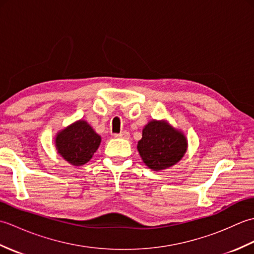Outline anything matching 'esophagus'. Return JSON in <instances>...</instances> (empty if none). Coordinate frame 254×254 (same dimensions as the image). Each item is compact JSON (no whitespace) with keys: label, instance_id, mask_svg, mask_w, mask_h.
I'll return each instance as SVG.
<instances>
[{"label":"esophagus","instance_id":"34e87169","mask_svg":"<svg viewBox=\"0 0 254 254\" xmlns=\"http://www.w3.org/2000/svg\"><path fill=\"white\" fill-rule=\"evenodd\" d=\"M115 137H121V138H126V139H127L128 137H130V133L127 132V131H123V132H121V133L115 134Z\"/></svg>","mask_w":254,"mask_h":254}]
</instances>
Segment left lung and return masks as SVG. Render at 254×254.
Wrapping results in <instances>:
<instances>
[{
  "mask_svg": "<svg viewBox=\"0 0 254 254\" xmlns=\"http://www.w3.org/2000/svg\"><path fill=\"white\" fill-rule=\"evenodd\" d=\"M187 146V139L181 132L168 123L153 120L143 128L137 149L145 165L159 171L177 164L185 155Z\"/></svg>",
  "mask_w": 254,
  "mask_h": 254,
  "instance_id": "1",
  "label": "left lung"
}]
</instances>
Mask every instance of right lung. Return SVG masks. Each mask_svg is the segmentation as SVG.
<instances>
[{
  "label": "right lung",
  "instance_id": "add662e5",
  "mask_svg": "<svg viewBox=\"0 0 254 254\" xmlns=\"http://www.w3.org/2000/svg\"><path fill=\"white\" fill-rule=\"evenodd\" d=\"M101 138L89 124L79 120L64 128L57 135L58 153L74 166H82L90 160L99 147Z\"/></svg>",
  "mask_w": 254,
  "mask_h": 254
}]
</instances>
